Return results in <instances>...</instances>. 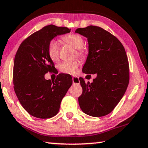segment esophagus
<instances>
[{"mask_svg":"<svg viewBox=\"0 0 148 148\" xmlns=\"http://www.w3.org/2000/svg\"><path fill=\"white\" fill-rule=\"evenodd\" d=\"M72 79H73V84H77V85H78V84H80V81H79V77H73Z\"/></svg>","mask_w":148,"mask_h":148,"instance_id":"1","label":"esophagus"}]
</instances>
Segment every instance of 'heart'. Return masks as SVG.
<instances>
[{
    "instance_id": "heart-1",
    "label": "heart",
    "mask_w": 148,
    "mask_h": 148,
    "mask_svg": "<svg viewBox=\"0 0 148 148\" xmlns=\"http://www.w3.org/2000/svg\"><path fill=\"white\" fill-rule=\"evenodd\" d=\"M64 42L71 45L77 50V54L79 56H84L86 54L85 50L83 47L84 45V39L78 34H69L62 37ZM59 45L56 40H52L49 43L48 48V52L52 61H57L59 58ZM80 63L78 61L63 62L60 65V70L63 73L67 74H73L78 68Z\"/></svg>"
}]
</instances>
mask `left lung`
Wrapping results in <instances>:
<instances>
[{"label": "left lung", "instance_id": "obj_1", "mask_svg": "<svg viewBox=\"0 0 148 148\" xmlns=\"http://www.w3.org/2000/svg\"><path fill=\"white\" fill-rule=\"evenodd\" d=\"M75 33L87 38L88 54L83 72L96 74L92 83L79 78L83 93L79 97L81 110L92 117L109 114L127 90L129 66L125 48L118 38L98 26L78 28Z\"/></svg>", "mask_w": 148, "mask_h": 148}]
</instances>
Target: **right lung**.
I'll use <instances>...</instances> for the list:
<instances>
[{
    "mask_svg": "<svg viewBox=\"0 0 148 148\" xmlns=\"http://www.w3.org/2000/svg\"><path fill=\"white\" fill-rule=\"evenodd\" d=\"M71 29L54 25L45 26L33 33L19 46L14 61V88L23 108L33 117L48 119L59 111L60 103L71 86L68 74L60 73L55 81L45 75L55 70L48 52L49 43Z\"/></svg>",
    "mask_w": 148,
    "mask_h": 148,
    "instance_id": "add662e5",
    "label": "right lung"
}]
</instances>
